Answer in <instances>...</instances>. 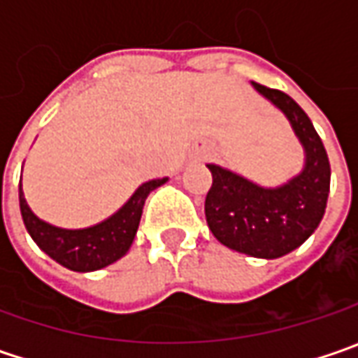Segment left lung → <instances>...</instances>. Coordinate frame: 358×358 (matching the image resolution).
I'll use <instances>...</instances> for the list:
<instances>
[{"instance_id": "1", "label": "left lung", "mask_w": 358, "mask_h": 358, "mask_svg": "<svg viewBox=\"0 0 358 358\" xmlns=\"http://www.w3.org/2000/svg\"><path fill=\"white\" fill-rule=\"evenodd\" d=\"M253 87L279 107L305 149V167L285 185L267 189L219 165H207L213 185L205 217L215 239L239 253L277 259L295 251L319 227L331 189V165L309 115L293 97L253 81Z\"/></svg>"}]
</instances>
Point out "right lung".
<instances>
[{
    "instance_id": "add662e5",
    "label": "right lung",
    "mask_w": 358,
    "mask_h": 358,
    "mask_svg": "<svg viewBox=\"0 0 358 358\" xmlns=\"http://www.w3.org/2000/svg\"><path fill=\"white\" fill-rule=\"evenodd\" d=\"M167 177L143 183L117 213L87 229L53 227L45 221H41L39 217H35L23 197L20 181L21 217H23L27 233L37 243V247L43 253H48L53 261L77 273L97 271V268L115 263L129 251L137 227H139V221H141L147 195L153 189L163 185Z\"/></svg>"
}]
</instances>
